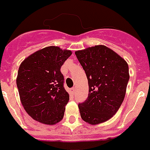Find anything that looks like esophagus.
Here are the masks:
<instances>
[{
	"mask_svg": "<svg viewBox=\"0 0 150 150\" xmlns=\"http://www.w3.org/2000/svg\"><path fill=\"white\" fill-rule=\"evenodd\" d=\"M71 93L72 94V95H74L75 93V87H72L71 89Z\"/></svg>",
	"mask_w": 150,
	"mask_h": 150,
	"instance_id": "34e87169",
	"label": "esophagus"
}]
</instances>
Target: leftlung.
Wrapping results in <instances>:
<instances>
[{
    "label": "left lung",
    "mask_w": 150,
    "mask_h": 150,
    "mask_svg": "<svg viewBox=\"0 0 150 150\" xmlns=\"http://www.w3.org/2000/svg\"><path fill=\"white\" fill-rule=\"evenodd\" d=\"M75 55L89 85L88 98L79 104L81 117L93 125L105 122L123 101L130 78L128 64L105 45L76 51Z\"/></svg>",
    "instance_id": "8db88e82"
}]
</instances>
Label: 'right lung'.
Listing matches in <instances>:
<instances>
[{
  "label": "right lung",
  "instance_id": "add662e5",
  "mask_svg": "<svg viewBox=\"0 0 150 150\" xmlns=\"http://www.w3.org/2000/svg\"><path fill=\"white\" fill-rule=\"evenodd\" d=\"M71 55L69 50L50 46L30 55L19 66L16 85L20 100L35 120L52 125L64 117L69 95L60 67Z\"/></svg>",
  "mask_w": 150,
  "mask_h": 150
}]
</instances>
